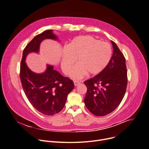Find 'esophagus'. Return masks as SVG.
Here are the masks:
<instances>
[{
	"mask_svg": "<svg viewBox=\"0 0 149 149\" xmlns=\"http://www.w3.org/2000/svg\"><path fill=\"white\" fill-rule=\"evenodd\" d=\"M74 85L75 86H77V85H79V84H80V82L79 81H75L74 82Z\"/></svg>",
	"mask_w": 149,
	"mask_h": 149,
	"instance_id": "esophagus-1",
	"label": "esophagus"
}]
</instances>
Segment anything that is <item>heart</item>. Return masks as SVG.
Instances as JSON below:
<instances>
[{
  "label": "heart",
  "instance_id": "b5f03b06",
  "mask_svg": "<svg viewBox=\"0 0 149 149\" xmlns=\"http://www.w3.org/2000/svg\"><path fill=\"white\" fill-rule=\"evenodd\" d=\"M113 56L111 45L89 35L75 37L63 50L61 68L70 75L77 60L78 65L72 76L79 79L86 75L95 76L102 72L109 65Z\"/></svg>",
  "mask_w": 149,
  "mask_h": 149
}]
</instances>
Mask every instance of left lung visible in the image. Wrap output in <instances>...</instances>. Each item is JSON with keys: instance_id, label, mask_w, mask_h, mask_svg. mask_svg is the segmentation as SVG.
<instances>
[{"instance_id": "left-lung-1", "label": "left lung", "mask_w": 149, "mask_h": 149, "mask_svg": "<svg viewBox=\"0 0 149 149\" xmlns=\"http://www.w3.org/2000/svg\"><path fill=\"white\" fill-rule=\"evenodd\" d=\"M113 54L107 68L84 82L87 87L84 102L95 116H104L113 111L126 92L128 78L125 58L116 43L111 40Z\"/></svg>"}]
</instances>
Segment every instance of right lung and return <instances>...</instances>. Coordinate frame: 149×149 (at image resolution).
<instances>
[{"instance_id": "right-lung-1", "label": "right lung", "mask_w": 149, "mask_h": 149, "mask_svg": "<svg viewBox=\"0 0 149 149\" xmlns=\"http://www.w3.org/2000/svg\"><path fill=\"white\" fill-rule=\"evenodd\" d=\"M45 39L57 40L52 30H46L35 36L22 52L19 77L25 94L32 106L40 113L52 116L64 107L67 95L74 88L72 80L64 77L47 65L46 71L36 74L31 71L25 63V58L31 52H39L41 42Z\"/></svg>"}]
</instances>
